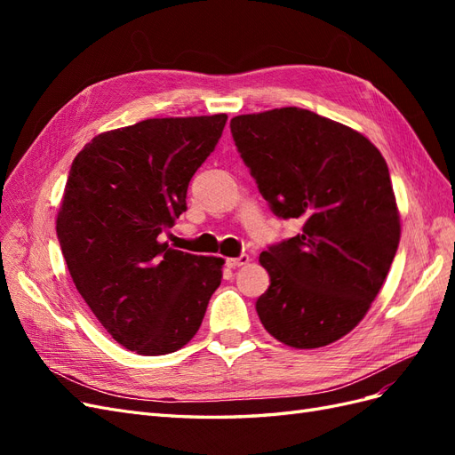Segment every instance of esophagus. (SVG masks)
I'll use <instances>...</instances> for the list:
<instances>
[{"label": "esophagus", "mask_w": 455, "mask_h": 455, "mask_svg": "<svg viewBox=\"0 0 455 455\" xmlns=\"http://www.w3.org/2000/svg\"><path fill=\"white\" fill-rule=\"evenodd\" d=\"M249 254H241V256H237V258H228L226 259V266L228 267H239V266H244V264H249Z\"/></svg>", "instance_id": "esophagus-1"}]
</instances>
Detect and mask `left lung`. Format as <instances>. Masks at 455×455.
Masks as SVG:
<instances>
[{
    "mask_svg": "<svg viewBox=\"0 0 455 455\" xmlns=\"http://www.w3.org/2000/svg\"><path fill=\"white\" fill-rule=\"evenodd\" d=\"M259 194L301 233L269 246L256 301L267 332L296 349L328 346L363 321L401 241L387 163L366 136L301 108L233 117Z\"/></svg>",
    "mask_w": 455,
    "mask_h": 455,
    "instance_id": "1",
    "label": "left lung"
}]
</instances>
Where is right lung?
I'll use <instances>...</instances> for the list:
<instances>
[{"label": "right lung", "instance_id": "add662e5", "mask_svg": "<svg viewBox=\"0 0 455 455\" xmlns=\"http://www.w3.org/2000/svg\"><path fill=\"white\" fill-rule=\"evenodd\" d=\"M226 121L146 119L94 136L72 163L57 218L60 249L79 294L129 351L184 347L222 283V258L169 249L159 235L188 209L191 176Z\"/></svg>", "mask_w": 455, "mask_h": 455}]
</instances>
